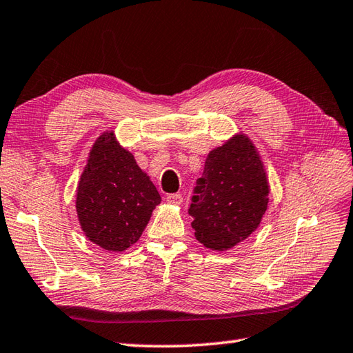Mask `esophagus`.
Returning a JSON list of instances; mask_svg holds the SVG:
<instances>
[{
    "label": "esophagus",
    "mask_w": 353,
    "mask_h": 353,
    "mask_svg": "<svg viewBox=\"0 0 353 353\" xmlns=\"http://www.w3.org/2000/svg\"><path fill=\"white\" fill-rule=\"evenodd\" d=\"M167 201L168 203H172V205H182V201H183V197H182V194H168L167 196Z\"/></svg>",
    "instance_id": "1"
}]
</instances>
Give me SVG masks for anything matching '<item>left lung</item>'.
Returning a JSON list of instances; mask_svg holds the SVG:
<instances>
[{"label":"left lung","instance_id":"8db88e82","mask_svg":"<svg viewBox=\"0 0 353 353\" xmlns=\"http://www.w3.org/2000/svg\"><path fill=\"white\" fill-rule=\"evenodd\" d=\"M188 214L199 241L228 250L258 228L267 211L268 182L247 137H235L208 154Z\"/></svg>","mask_w":353,"mask_h":353}]
</instances>
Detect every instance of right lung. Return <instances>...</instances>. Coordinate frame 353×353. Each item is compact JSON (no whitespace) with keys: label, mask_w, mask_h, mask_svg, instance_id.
I'll return each instance as SVG.
<instances>
[{"label":"right lung","mask_w":353,"mask_h":353,"mask_svg":"<svg viewBox=\"0 0 353 353\" xmlns=\"http://www.w3.org/2000/svg\"><path fill=\"white\" fill-rule=\"evenodd\" d=\"M161 203L156 186L114 133L97 139L77 190L81 229L104 250L123 252L139 239Z\"/></svg>","instance_id":"add662e5"}]
</instances>
